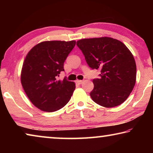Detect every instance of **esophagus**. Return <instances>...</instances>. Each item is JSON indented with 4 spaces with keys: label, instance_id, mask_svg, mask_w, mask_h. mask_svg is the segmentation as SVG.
Segmentation results:
<instances>
[{
    "label": "esophagus",
    "instance_id": "1",
    "mask_svg": "<svg viewBox=\"0 0 153 153\" xmlns=\"http://www.w3.org/2000/svg\"><path fill=\"white\" fill-rule=\"evenodd\" d=\"M76 82L77 83V84H81L83 82V81H82V80H79V79H77L76 81Z\"/></svg>",
    "mask_w": 153,
    "mask_h": 153
}]
</instances>
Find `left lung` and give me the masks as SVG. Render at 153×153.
Wrapping results in <instances>:
<instances>
[{"mask_svg":"<svg viewBox=\"0 0 153 153\" xmlns=\"http://www.w3.org/2000/svg\"><path fill=\"white\" fill-rule=\"evenodd\" d=\"M92 69H100V77L93 79V101L111 108L125 101L136 80V65L132 53L123 42L110 37L84 38L77 41Z\"/></svg>","mask_w":153,"mask_h":153,"instance_id":"left-lung-1","label":"left lung"}]
</instances>
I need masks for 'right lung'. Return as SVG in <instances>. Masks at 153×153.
Segmentation results:
<instances>
[{"instance_id":"add662e5","label":"right lung","mask_w":153,"mask_h":153,"mask_svg":"<svg viewBox=\"0 0 153 153\" xmlns=\"http://www.w3.org/2000/svg\"><path fill=\"white\" fill-rule=\"evenodd\" d=\"M75 40L44 41L28 52L21 72V83L36 107L54 112L69 101L76 88L74 82L57 80L67 56L76 45Z\"/></svg>"}]
</instances>
